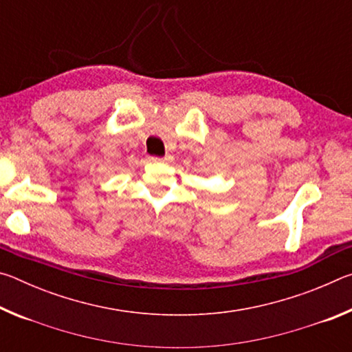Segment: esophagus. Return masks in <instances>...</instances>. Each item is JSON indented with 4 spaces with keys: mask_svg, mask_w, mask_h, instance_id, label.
Returning <instances> with one entry per match:
<instances>
[{
    "mask_svg": "<svg viewBox=\"0 0 352 352\" xmlns=\"http://www.w3.org/2000/svg\"><path fill=\"white\" fill-rule=\"evenodd\" d=\"M151 160L155 163H166V162H169L170 157H152Z\"/></svg>",
    "mask_w": 352,
    "mask_h": 352,
    "instance_id": "34e87169",
    "label": "esophagus"
}]
</instances>
